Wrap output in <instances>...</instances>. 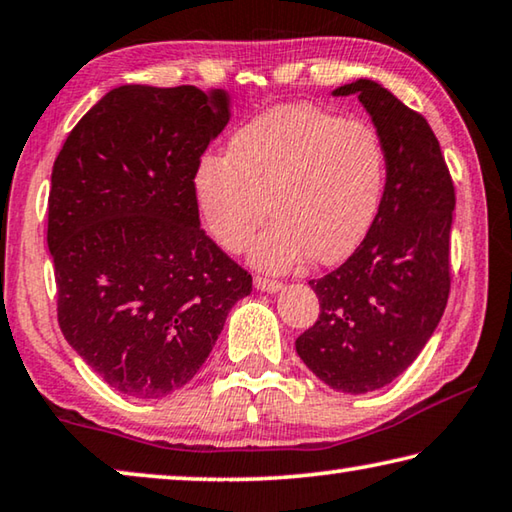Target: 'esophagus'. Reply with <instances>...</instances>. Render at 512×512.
Returning <instances> with one entry per match:
<instances>
[{
    "label": "esophagus",
    "mask_w": 512,
    "mask_h": 512,
    "mask_svg": "<svg viewBox=\"0 0 512 512\" xmlns=\"http://www.w3.org/2000/svg\"><path fill=\"white\" fill-rule=\"evenodd\" d=\"M255 289L266 291V293H275V291L282 289V282H280V280H271V277L257 275V277H255Z\"/></svg>",
    "instance_id": "obj_1"
}]
</instances>
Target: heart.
Returning <instances> with one entry per match:
<instances>
[{
    "mask_svg": "<svg viewBox=\"0 0 512 512\" xmlns=\"http://www.w3.org/2000/svg\"><path fill=\"white\" fill-rule=\"evenodd\" d=\"M386 180V146L375 126L311 103H289L250 119L225 155L194 171L198 212L230 253L253 241L268 210L275 221L253 259L289 271L311 259L339 262L366 235Z\"/></svg>",
    "mask_w": 512,
    "mask_h": 512,
    "instance_id": "heart-1",
    "label": "heart"
}]
</instances>
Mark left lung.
I'll use <instances>...</instances> for the list:
<instances>
[{"instance_id":"1","label":"left lung","mask_w":512,"mask_h":512,"mask_svg":"<svg viewBox=\"0 0 512 512\" xmlns=\"http://www.w3.org/2000/svg\"><path fill=\"white\" fill-rule=\"evenodd\" d=\"M334 94H357L370 112L386 146V187L359 248L309 282L320 314L296 350L320 381L359 395L400 377L443 318L456 192L420 112L372 81L341 85Z\"/></svg>"}]
</instances>
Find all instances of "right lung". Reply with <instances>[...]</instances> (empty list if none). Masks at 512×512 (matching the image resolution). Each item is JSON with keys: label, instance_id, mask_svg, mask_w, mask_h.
<instances>
[{"label": "right lung", "instance_id": "right-lung-1", "mask_svg": "<svg viewBox=\"0 0 512 512\" xmlns=\"http://www.w3.org/2000/svg\"><path fill=\"white\" fill-rule=\"evenodd\" d=\"M194 85H121L72 128L51 171L47 246L60 332L115 391L192 381L253 277L205 235L194 171L228 124Z\"/></svg>", "mask_w": 512, "mask_h": 512}]
</instances>
